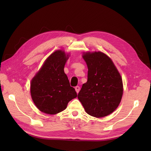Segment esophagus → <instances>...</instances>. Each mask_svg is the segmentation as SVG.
Returning a JSON list of instances; mask_svg holds the SVG:
<instances>
[{
  "instance_id": "1",
  "label": "esophagus",
  "mask_w": 151,
  "mask_h": 151,
  "mask_svg": "<svg viewBox=\"0 0 151 151\" xmlns=\"http://www.w3.org/2000/svg\"><path fill=\"white\" fill-rule=\"evenodd\" d=\"M75 90H76V93H78V92H79V91H80V87H79L78 86H76V87H75Z\"/></svg>"
}]
</instances>
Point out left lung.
I'll return each instance as SVG.
<instances>
[{
    "label": "left lung",
    "instance_id": "left-lung-1",
    "mask_svg": "<svg viewBox=\"0 0 151 151\" xmlns=\"http://www.w3.org/2000/svg\"><path fill=\"white\" fill-rule=\"evenodd\" d=\"M88 65V81L82 85L78 98L86 113L103 117L114 112L123 93L121 76L112 60L101 52L82 55Z\"/></svg>",
    "mask_w": 151,
    "mask_h": 151
}]
</instances>
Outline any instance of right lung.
<instances>
[{
  "label": "right lung",
  "mask_w": 151,
  "mask_h": 151,
  "mask_svg": "<svg viewBox=\"0 0 151 151\" xmlns=\"http://www.w3.org/2000/svg\"><path fill=\"white\" fill-rule=\"evenodd\" d=\"M69 54L56 50L47 58L43 66L32 78L30 93L35 105L47 114L62 111L68 102L77 97L75 89L70 87L64 73V66Z\"/></svg>",
  "instance_id": "right-lung-1"
}]
</instances>
